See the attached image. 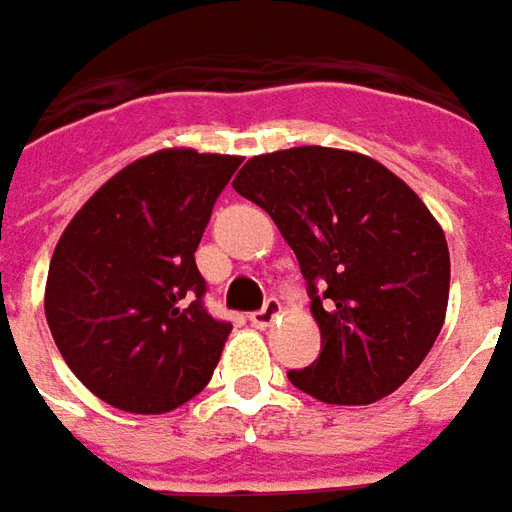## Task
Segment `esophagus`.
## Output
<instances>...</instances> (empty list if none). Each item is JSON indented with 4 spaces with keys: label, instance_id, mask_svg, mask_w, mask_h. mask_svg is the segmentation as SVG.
I'll return each instance as SVG.
<instances>
[{
    "label": "esophagus",
    "instance_id": "obj_1",
    "mask_svg": "<svg viewBox=\"0 0 512 512\" xmlns=\"http://www.w3.org/2000/svg\"><path fill=\"white\" fill-rule=\"evenodd\" d=\"M280 314H283L280 302L269 300V302H266V305H263V308H260V311H255V314L249 316V322H252L255 328L266 330V328H271V325H274L277 319H280Z\"/></svg>",
    "mask_w": 512,
    "mask_h": 512
}]
</instances>
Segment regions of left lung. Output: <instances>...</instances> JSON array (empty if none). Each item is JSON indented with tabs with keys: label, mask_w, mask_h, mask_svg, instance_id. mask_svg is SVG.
<instances>
[{
	"label": "left lung",
	"mask_w": 512,
	"mask_h": 512,
	"mask_svg": "<svg viewBox=\"0 0 512 512\" xmlns=\"http://www.w3.org/2000/svg\"><path fill=\"white\" fill-rule=\"evenodd\" d=\"M232 187L274 218L308 280L322 353L288 381L339 406L395 392L446 322L451 260L429 207L373 156L322 145L252 156Z\"/></svg>",
	"instance_id": "left-lung-1"
}]
</instances>
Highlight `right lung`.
<instances>
[{
  "instance_id": "obj_1",
  "label": "right lung",
  "mask_w": 512,
  "mask_h": 512,
  "mask_svg": "<svg viewBox=\"0 0 512 512\" xmlns=\"http://www.w3.org/2000/svg\"><path fill=\"white\" fill-rule=\"evenodd\" d=\"M241 156L162 148L97 187L52 252L44 314L100 401L165 415L210 384L232 333L204 308L196 249Z\"/></svg>"
}]
</instances>
